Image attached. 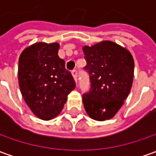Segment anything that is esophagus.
<instances>
[{"label":"esophagus","instance_id":"obj_1","mask_svg":"<svg viewBox=\"0 0 156 156\" xmlns=\"http://www.w3.org/2000/svg\"><path fill=\"white\" fill-rule=\"evenodd\" d=\"M72 75H73V77H74L75 81L77 82V70H76V69H74V70L72 71Z\"/></svg>","mask_w":156,"mask_h":156}]
</instances>
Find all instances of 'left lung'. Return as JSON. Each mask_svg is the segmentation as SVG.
<instances>
[{"label":"left lung","instance_id":"left-lung-1","mask_svg":"<svg viewBox=\"0 0 156 156\" xmlns=\"http://www.w3.org/2000/svg\"><path fill=\"white\" fill-rule=\"evenodd\" d=\"M85 71L89 75L90 90L82 101L87 115L94 120L105 121L115 116L128 97L133 83L135 63L129 50L104 41L84 46Z\"/></svg>","mask_w":156,"mask_h":156}]
</instances>
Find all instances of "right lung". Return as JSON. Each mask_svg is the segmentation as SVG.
<instances>
[{
    "label": "right lung",
    "instance_id": "obj_1",
    "mask_svg": "<svg viewBox=\"0 0 156 156\" xmlns=\"http://www.w3.org/2000/svg\"><path fill=\"white\" fill-rule=\"evenodd\" d=\"M60 45L38 42L25 48L19 58L18 80L22 97L41 120L48 121L62 110L75 81L58 56Z\"/></svg>",
    "mask_w": 156,
    "mask_h": 156
}]
</instances>
